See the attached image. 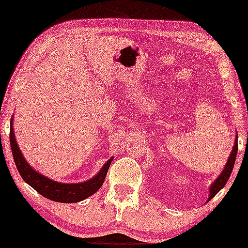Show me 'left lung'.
Returning <instances> with one entry per match:
<instances>
[{"label":"left lung","instance_id":"1","mask_svg":"<svg viewBox=\"0 0 248 248\" xmlns=\"http://www.w3.org/2000/svg\"><path fill=\"white\" fill-rule=\"evenodd\" d=\"M237 153H238V135H237V138H235L234 146H233L232 152H231V154H230V157L226 162V166H225L224 170L221 171L220 175L218 176V178L216 179V181L212 183V186H210V195H209V199H207V201H210V199H212L213 197H215V196L217 195V193L225 186L226 182L229 181L230 176H231V173H232L233 167H234Z\"/></svg>","mask_w":248,"mask_h":248}]
</instances>
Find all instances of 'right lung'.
<instances>
[{
    "label": "right lung",
    "instance_id": "right-lung-1",
    "mask_svg": "<svg viewBox=\"0 0 248 248\" xmlns=\"http://www.w3.org/2000/svg\"><path fill=\"white\" fill-rule=\"evenodd\" d=\"M10 146L11 152H13L14 161H15L16 168L18 170L19 175L23 178L25 183L32 186L37 192L41 193L45 198L51 199V201L59 202V203H77L86 199L93 193H95L100 189L104 184L105 177H106L108 168L112 163L113 157L108 160L104 167L101 168L100 171L94 177L88 179L86 182L77 184H65L59 183V182L52 181V179L45 177L37 172L35 169H32L29 166L25 158L23 157V154L19 150L18 144L16 142L15 134H14L13 128V118L10 120Z\"/></svg>",
    "mask_w": 248,
    "mask_h": 248
}]
</instances>
